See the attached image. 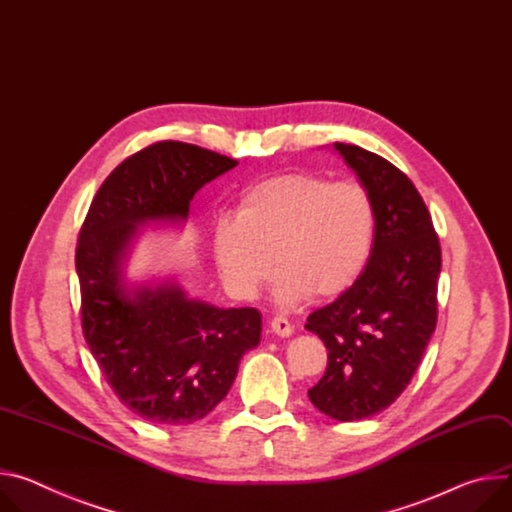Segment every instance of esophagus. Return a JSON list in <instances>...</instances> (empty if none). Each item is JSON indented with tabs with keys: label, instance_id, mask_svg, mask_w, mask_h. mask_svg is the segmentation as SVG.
Here are the masks:
<instances>
[{
	"label": "esophagus",
	"instance_id": "obj_1",
	"mask_svg": "<svg viewBox=\"0 0 512 512\" xmlns=\"http://www.w3.org/2000/svg\"><path fill=\"white\" fill-rule=\"evenodd\" d=\"M270 329H272V333H276L278 337H291L293 331H295V327L291 325V321L285 319V317H274V319L270 321Z\"/></svg>",
	"mask_w": 512,
	"mask_h": 512
}]
</instances>
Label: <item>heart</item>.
Segmentation results:
<instances>
[{
    "instance_id": "heart-1",
    "label": "heart",
    "mask_w": 512,
    "mask_h": 512,
    "mask_svg": "<svg viewBox=\"0 0 512 512\" xmlns=\"http://www.w3.org/2000/svg\"><path fill=\"white\" fill-rule=\"evenodd\" d=\"M374 234V203L360 183L291 173L248 187L236 217L215 221L211 250L236 299L260 293L274 260V299L297 307L311 295L331 299L350 289L370 260Z\"/></svg>"
}]
</instances>
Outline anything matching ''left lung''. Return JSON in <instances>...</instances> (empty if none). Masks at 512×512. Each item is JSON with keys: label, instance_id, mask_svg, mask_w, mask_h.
I'll list each match as a JSON object with an SVG mask.
<instances>
[{"label": "left lung", "instance_id": "obj_1", "mask_svg": "<svg viewBox=\"0 0 512 512\" xmlns=\"http://www.w3.org/2000/svg\"><path fill=\"white\" fill-rule=\"evenodd\" d=\"M333 148L368 191L376 234L358 280L305 323L329 352L309 399L335 421H360L399 399L423 358L437 323L441 248L407 175L360 146Z\"/></svg>", "mask_w": 512, "mask_h": 512}]
</instances>
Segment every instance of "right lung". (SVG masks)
Masks as SVG:
<instances>
[{
  "instance_id": "add662e5",
  "label": "right lung",
  "mask_w": 512,
  "mask_h": 512,
  "mask_svg": "<svg viewBox=\"0 0 512 512\" xmlns=\"http://www.w3.org/2000/svg\"><path fill=\"white\" fill-rule=\"evenodd\" d=\"M236 164L195 144L156 142L105 179L81 227L75 266L87 346L120 401L154 425L211 413L260 344L256 309L195 299L177 276L128 278L142 227L183 225L195 193Z\"/></svg>"
}]
</instances>
